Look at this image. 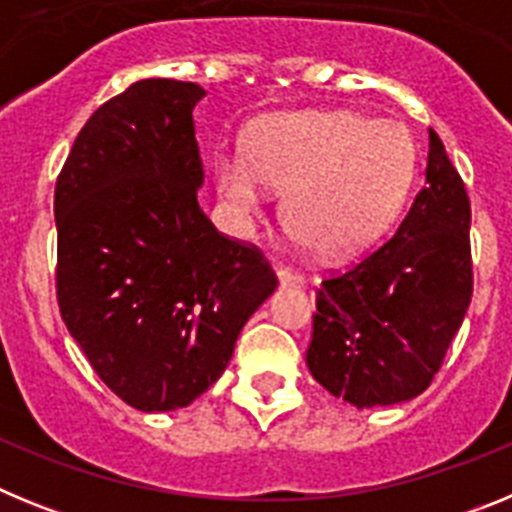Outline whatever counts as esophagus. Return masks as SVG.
<instances>
[{
  "mask_svg": "<svg viewBox=\"0 0 512 512\" xmlns=\"http://www.w3.org/2000/svg\"><path fill=\"white\" fill-rule=\"evenodd\" d=\"M277 279L282 287H302L305 284V279L300 274H295L292 269H277Z\"/></svg>",
  "mask_w": 512,
  "mask_h": 512,
  "instance_id": "obj_1",
  "label": "esophagus"
}]
</instances>
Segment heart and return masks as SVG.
I'll return each instance as SVG.
<instances>
[{
  "label": "heart",
  "mask_w": 512,
  "mask_h": 512,
  "mask_svg": "<svg viewBox=\"0 0 512 512\" xmlns=\"http://www.w3.org/2000/svg\"><path fill=\"white\" fill-rule=\"evenodd\" d=\"M415 174V143L395 120L359 112H292L253 128L246 158L223 156L215 187L235 230L251 223L264 189L284 194L289 238L315 256L369 246L395 220Z\"/></svg>",
  "instance_id": "b5f03b06"
}]
</instances>
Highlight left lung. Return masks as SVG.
Instances as JSON below:
<instances>
[{
    "label": "left lung",
    "mask_w": 512,
    "mask_h": 512,
    "mask_svg": "<svg viewBox=\"0 0 512 512\" xmlns=\"http://www.w3.org/2000/svg\"><path fill=\"white\" fill-rule=\"evenodd\" d=\"M467 189L431 130L425 187L390 241L325 279L307 369L354 408L418 397L472 302Z\"/></svg>",
    "instance_id": "8db88e82"
}]
</instances>
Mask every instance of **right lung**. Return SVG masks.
<instances>
[{"label": "right lung", "mask_w": 512, "mask_h": 512, "mask_svg": "<svg viewBox=\"0 0 512 512\" xmlns=\"http://www.w3.org/2000/svg\"><path fill=\"white\" fill-rule=\"evenodd\" d=\"M192 81L143 79L81 128L56 184L58 307L89 364L143 413L187 408L277 289L200 210Z\"/></svg>", "instance_id": "add662e5"}]
</instances>
